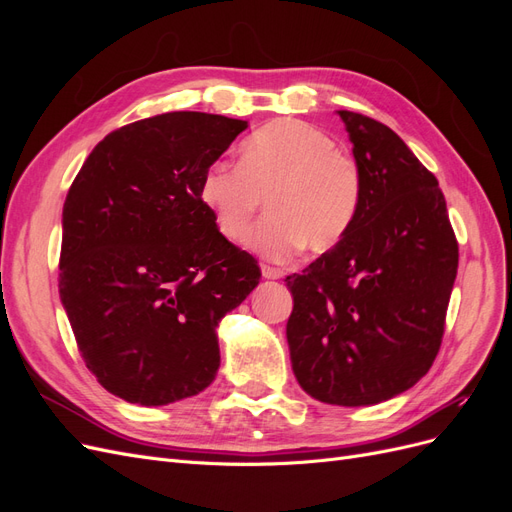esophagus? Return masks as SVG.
I'll return each mask as SVG.
<instances>
[{
  "label": "esophagus",
  "mask_w": 512,
  "mask_h": 512,
  "mask_svg": "<svg viewBox=\"0 0 512 512\" xmlns=\"http://www.w3.org/2000/svg\"><path fill=\"white\" fill-rule=\"evenodd\" d=\"M262 275H265L267 280H280V277H284V271H282V269H277V267L262 265Z\"/></svg>",
  "instance_id": "obj_1"
}]
</instances>
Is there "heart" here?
Instances as JSON below:
<instances>
[{
    "label": "heart",
    "mask_w": 512,
    "mask_h": 512,
    "mask_svg": "<svg viewBox=\"0 0 512 512\" xmlns=\"http://www.w3.org/2000/svg\"><path fill=\"white\" fill-rule=\"evenodd\" d=\"M198 192L230 241L245 235L267 196L271 213L245 241L262 256L286 260L305 245L327 252L346 237L363 179L327 132L301 119H273L245 138L239 164H211Z\"/></svg>",
    "instance_id": "1"
}]
</instances>
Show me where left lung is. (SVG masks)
Segmentation results:
<instances>
[{
  "label": "left lung",
  "mask_w": 512,
  "mask_h": 512,
  "mask_svg": "<svg viewBox=\"0 0 512 512\" xmlns=\"http://www.w3.org/2000/svg\"><path fill=\"white\" fill-rule=\"evenodd\" d=\"M361 168L359 213L329 252L286 277L292 371L324 404L374 406L436 361L459 245L438 179L384 123L337 111Z\"/></svg>",
  "instance_id": "1"
}]
</instances>
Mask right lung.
Masks as SVG:
<instances>
[{
	"mask_svg": "<svg viewBox=\"0 0 512 512\" xmlns=\"http://www.w3.org/2000/svg\"><path fill=\"white\" fill-rule=\"evenodd\" d=\"M247 121L177 111L104 136L64 203L59 297L87 369L130 404L198 395L220 367V320L260 282L200 200Z\"/></svg>",
	"mask_w": 512,
	"mask_h": 512,
	"instance_id": "1",
	"label": "right lung"
}]
</instances>
